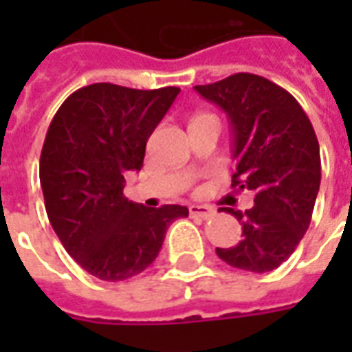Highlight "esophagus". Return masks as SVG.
<instances>
[{
  "label": "esophagus",
  "instance_id": "1",
  "mask_svg": "<svg viewBox=\"0 0 352 352\" xmlns=\"http://www.w3.org/2000/svg\"><path fill=\"white\" fill-rule=\"evenodd\" d=\"M188 211H190V217H199V219H209L213 214V209L207 206H190Z\"/></svg>",
  "mask_w": 352,
  "mask_h": 352
}]
</instances>
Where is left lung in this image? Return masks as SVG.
<instances>
[{"label":"left lung","mask_w":352,"mask_h":352,"mask_svg":"<svg viewBox=\"0 0 352 352\" xmlns=\"http://www.w3.org/2000/svg\"><path fill=\"white\" fill-rule=\"evenodd\" d=\"M194 90L228 115L236 173L232 186L251 190L247 211L226 207L241 222V241L217 249L237 270L265 273L279 267L307 232L320 186L315 130L292 94L252 73H236Z\"/></svg>","instance_id":"left-lung-1"}]
</instances>
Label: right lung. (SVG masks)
Segmentation results:
<instances>
[{
    "label": "right lung",
    "mask_w": 352,
    "mask_h": 352,
    "mask_svg": "<svg viewBox=\"0 0 352 352\" xmlns=\"http://www.w3.org/2000/svg\"><path fill=\"white\" fill-rule=\"evenodd\" d=\"M181 88L135 90L96 82L58 109L39 160L45 209L65 251L101 280L145 272L184 206L158 209L124 196L130 171L143 168L146 141Z\"/></svg>",
    "instance_id": "obj_1"
}]
</instances>
